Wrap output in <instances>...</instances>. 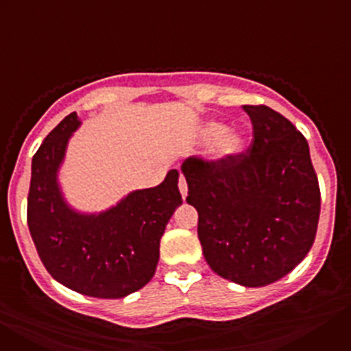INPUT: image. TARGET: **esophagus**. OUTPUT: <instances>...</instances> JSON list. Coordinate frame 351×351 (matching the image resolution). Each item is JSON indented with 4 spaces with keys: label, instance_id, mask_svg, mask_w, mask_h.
Segmentation results:
<instances>
[{
    "label": "esophagus",
    "instance_id": "obj_1",
    "mask_svg": "<svg viewBox=\"0 0 351 351\" xmlns=\"http://www.w3.org/2000/svg\"><path fill=\"white\" fill-rule=\"evenodd\" d=\"M179 191H181L182 198L188 195V184H186V179H184V176H182V173H179Z\"/></svg>",
    "mask_w": 351,
    "mask_h": 351
}]
</instances>
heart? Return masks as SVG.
I'll use <instances>...</instances> for the list:
<instances>
[{
	"label": "heart",
	"instance_id": "b5f03b06",
	"mask_svg": "<svg viewBox=\"0 0 351 351\" xmlns=\"http://www.w3.org/2000/svg\"><path fill=\"white\" fill-rule=\"evenodd\" d=\"M200 138L204 142H214V154L218 158H230L241 153L243 149V138L234 132H226V126L219 123H207L200 130Z\"/></svg>",
	"mask_w": 351,
	"mask_h": 351
}]
</instances>
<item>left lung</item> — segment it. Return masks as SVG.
<instances>
[{"label":"left lung","instance_id":"left-lung-1","mask_svg":"<svg viewBox=\"0 0 351 351\" xmlns=\"http://www.w3.org/2000/svg\"><path fill=\"white\" fill-rule=\"evenodd\" d=\"M244 110L253 125L246 151L218 160L190 156L181 170L209 267L243 287H265L311 250L320 186L308 141L287 117L265 105Z\"/></svg>","mask_w":351,"mask_h":351}]
</instances>
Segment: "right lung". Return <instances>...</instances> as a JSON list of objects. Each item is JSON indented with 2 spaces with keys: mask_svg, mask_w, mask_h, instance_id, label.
I'll list each match as a JSON object with an SVG mask.
<instances>
[{
  "mask_svg": "<svg viewBox=\"0 0 351 351\" xmlns=\"http://www.w3.org/2000/svg\"><path fill=\"white\" fill-rule=\"evenodd\" d=\"M77 126L75 114L64 117L33 156L27 226L40 260L56 281L84 295L121 299L154 276L160 239L182 204L179 172L170 170L160 186L133 191L107 213H75L61 197L56 172Z\"/></svg>",
  "mask_w": 351,
  "mask_h": 351,
  "instance_id": "right-lung-1",
  "label": "right lung"
}]
</instances>
